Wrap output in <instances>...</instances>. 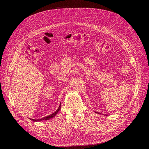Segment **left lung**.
<instances>
[{"mask_svg": "<svg viewBox=\"0 0 149 149\" xmlns=\"http://www.w3.org/2000/svg\"><path fill=\"white\" fill-rule=\"evenodd\" d=\"M96 113H97V112H96ZM97 114H100V113H99V112H97Z\"/></svg>", "mask_w": 149, "mask_h": 149, "instance_id": "8db88e82", "label": "left lung"}]
</instances>
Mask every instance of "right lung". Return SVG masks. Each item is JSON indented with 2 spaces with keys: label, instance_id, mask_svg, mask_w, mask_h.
<instances>
[{
  "label": "right lung",
  "instance_id": "right-lung-1",
  "mask_svg": "<svg viewBox=\"0 0 149 149\" xmlns=\"http://www.w3.org/2000/svg\"><path fill=\"white\" fill-rule=\"evenodd\" d=\"M60 109H61V104H60V106H59V107L58 108V109H57L55 112H54V113H53V114H50V115H49V116H47V117H45V118H42V119H31V120L35 121V122H39V121H41V120H49V119H50L54 118V117H55V116L57 114L58 112L60 111Z\"/></svg>",
  "mask_w": 149,
  "mask_h": 149
}]
</instances>
